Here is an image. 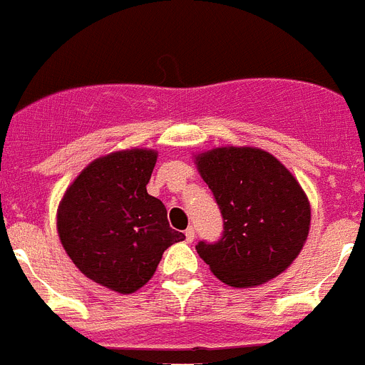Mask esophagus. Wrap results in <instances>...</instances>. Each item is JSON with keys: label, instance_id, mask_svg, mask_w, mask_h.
I'll return each instance as SVG.
<instances>
[{"label": "esophagus", "instance_id": "1", "mask_svg": "<svg viewBox=\"0 0 365 365\" xmlns=\"http://www.w3.org/2000/svg\"><path fill=\"white\" fill-rule=\"evenodd\" d=\"M192 240H195V228H192V226H189V228L185 230V241H187V243H191Z\"/></svg>", "mask_w": 365, "mask_h": 365}]
</instances>
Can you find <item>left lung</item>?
Returning <instances> with one entry per match:
<instances>
[{"mask_svg":"<svg viewBox=\"0 0 365 365\" xmlns=\"http://www.w3.org/2000/svg\"><path fill=\"white\" fill-rule=\"evenodd\" d=\"M195 165L222 213L217 243L197 245L211 272L232 287H254L286 271L310 232L304 189L277 158L254 146H220Z\"/></svg>","mask_w":365,"mask_h":365,"instance_id":"left-lung-1","label":"left lung"}]
</instances>
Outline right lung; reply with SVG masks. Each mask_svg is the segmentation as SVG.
I'll return each mask as SVG.
<instances>
[{"instance_id":"right-lung-1","label":"right lung","mask_w":365,"mask_h":365,"mask_svg":"<svg viewBox=\"0 0 365 365\" xmlns=\"http://www.w3.org/2000/svg\"><path fill=\"white\" fill-rule=\"evenodd\" d=\"M158 152L118 150L94 159L57 207L63 249L85 277L116 293H135L154 277L170 245L185 240L168 226L163 202L146 192Z\"/></svg>"}]
</instances>
